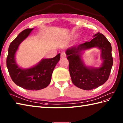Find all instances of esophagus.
Returning <instances> with one entry per match:
<instances>
[{"label": "esophagus", "instance_id": "esophagus-1", "mask_svg": "<svg viewBox=\"0 0 123 123\" xmlns=\"http://www.w3.org/2000/svg\"><path fill=\"white\" fill-rule=\"evenodd\" d=\"M61 57L62 58H66V54H65V52H62V53L61 54Z\"/></svg>", "mask_w": 123, "mask_h": 123}]
</instances>
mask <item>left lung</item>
<instances>
[{
    "mask_svg": "<svg viewBox=\"0 0 123 123\" xmlns=\"http://www.w3.org/2000/svg\"><path fill=\"white\" fill-rule=\"evenodd\" d=\"M91 41L68 48L66 54L69 61V71L75 86L85 90L96 89L109 78L113 64L111 46L103 34L97 33ZM97 47L101 50L102 63L98 68L86 66L82 55L87 49Z\"/></svg>",
    "mask_w": 123,
    "mask_h": 123,
    "instance_id": "1",
    "label": "left lung"
}]
</instances>
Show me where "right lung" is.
Listing matches in <instances>:
<instances>
[{"label": "right lung", "instance_id": "1", "mask_svg": "<svg viewBox=\"0 0 123 123\" xmlns=\"http://www.w3.org/2000/svg\"><path fill=\"white\" fill-rule=\"evenodd\" d=\"M33 29L21 32L10 44L6 65L11 79L17 86L28 90H39L50 83L52 72L60 60L58 54L52 58H43L37 65L28 68L18 66L15 59L18 47L31 33Z\"/></svg>", "mask_w": 123, "mask_h": 123}]
</instances>
